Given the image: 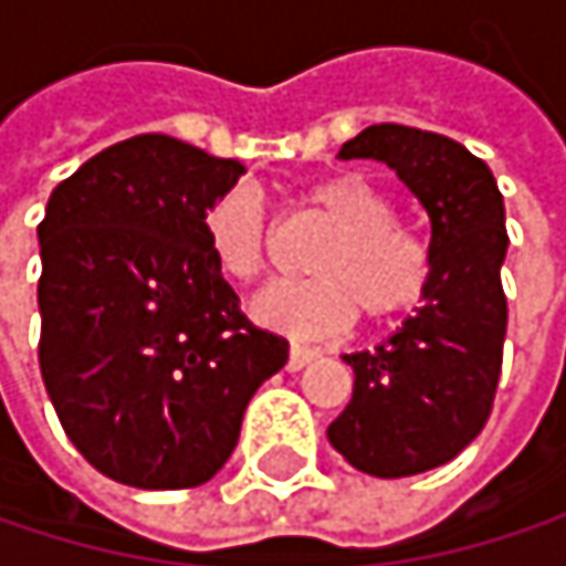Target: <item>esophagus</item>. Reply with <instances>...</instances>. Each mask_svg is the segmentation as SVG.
Instances as JSON below:
<instances>
[{"instance_id":"34e87169","label":"esophagus","mask_w":566,"mask_h":566,"mask_svg":"<svg viewBox=\"0 0 566 566\" xmlns=\"http://www.w3.org/2000/svg\"><path fill=\"white\" fill-rule=\"evenodd\" d=\"M314 357H317V350H314V347L291 344V350H287V370H301V367H307Z\"/></svg>"}]
</instances>
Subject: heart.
<instances>
[{"mask_svg":"<svg viewBox=\"0 0 566 566\" xmlns=\"http://www.w3.org/2000/svg\"><path fill=\"white\" fill-rule=\"evenodd\" d=\"M307 202L334 222L311 279L272 282L252 301L255 321L291 337L344 331L357 311L374 321L412 307L429 284L426 242L396 222L394 199L364 172H337L307 189ZM206 245L232 282H255L269 259L265 202L255 186L226 189L202 219Z\"/></svg>","mask_w":566,"mask_h":566,"instance_id":"b5f03b06","label":"heart"}]
</instances>
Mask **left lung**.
<instances>
[{
	"label": "left lung",
	"instance_id": "left-lung-1",
	"mask_svg": "<svg viewBox=\"0 0 566 566\" xmlns=\"http://www.w3.org/2000/svg\"><path fill=\"white\" fill-rule=\"evenodd\" d=\"M337 157L380 160L409 186L429 216L432 269L422 304L396 334L344 354L354 396L327 439L367 475H419L455 459L495 402L509 327L505 202L485 160L442 134L374 124Z\"/></svg>",
	"mask_w": 566,
	"mask_h": 566
}]
</instances>
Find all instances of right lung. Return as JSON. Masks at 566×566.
<instances>
[{
	"mask_svg": "<svg viewBox=\"0 0 566 566\" xmlns=\"http://www.w3.org/2000/svg\"><path fill=\"white\" fill-rule=\"evenodd\" d=\"M242 172L140 134L57 182L39 222L42 380L74 449L120 485L209 482L287 360V340L239 311L202 232Z\"/></svg>",
	"mask_w": 566,
	"mask_h": 566,
	"instance_id": "1",
	"label": "right lung"
}]
</instances>
